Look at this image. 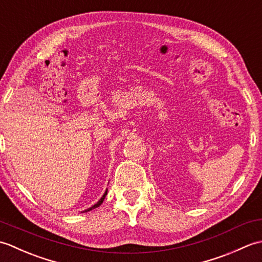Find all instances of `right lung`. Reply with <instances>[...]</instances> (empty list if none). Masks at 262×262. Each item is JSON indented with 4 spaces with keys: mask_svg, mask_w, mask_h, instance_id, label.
Here are the masks:
<instances>
[{
    "mask_svg": "<svg viewBox=\"0 0 262 262\" xmlns=\"http://www.w3.org/2000/svg\"><path fill=\"white\" fill-rule=\"evenodd\" d=\"M107 192H108V189H105V191H104V193H103V196H102L101 198H100V199L98 200V203H97V204H94V205L92 206V207H90V208H88V209H85V210L81 211V213H86V211H90V210H92V209H94V208L99 207V206L103 203V200H104L105 196H107Z\"/></svg>",
    "mask_w": 262,
    "mask_h": 262,
    "instance_id": "right-lung-1",
    "label": "right lung"
}]
</instances>
